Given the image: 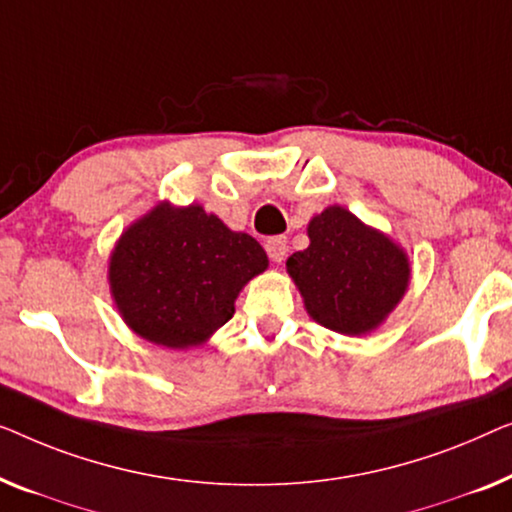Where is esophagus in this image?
<instances>
[{"mask_svg":"<svg viewBox=\"0 0 512 512\" xmlns=\"http://www.w3.org/2000/svg\"><path fill=\"white\" fill-rule=\"evenodd\" d=\"M266 253L273 259V262H283L285 255H287V239L285 236H271L269 241H266Z\"/></svg>","mask_w":512,"mask_h":512,"instance_id":"esophagus-1","label":"esophagus"}]
</instances>
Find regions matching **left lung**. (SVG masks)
<instances>
[{"instance_id": "8db88e82", "label": "left lung", "mask_w": 512, "mask_h": 512, "mask_svg": "<svg viewBox=\"0 0 512 512\" xmlns=\"http://www.w3.org/2000/svg\"><path fill=\"white\" fill-rule=\"evenodd\" d=\"M308 239L306 250L287 257V273L308 315L348 336L383 325L408 290L410 264L403 248L343 206L315 215Z\"/></svg>"}]
</instances>
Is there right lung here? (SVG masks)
Wrapping results in <instances>:
<instances>
[{"instance_id": "1", "label": "right lung", "mask_w": 512, "mask_h": 512, "mask_svg": "<svg viewBox=\"0 0 512 512\" xmlns=\"http://www.w3.org/2000/svg\"><path fill=\"white\" fill-rule=\"evenodd\" d=\"M266 266L250 234L232 232L199 204L169 201L129 225L115 243L109 283L127 327L171 350L206 343L234 315V301Z\"/></svg>"}]
</instances>
